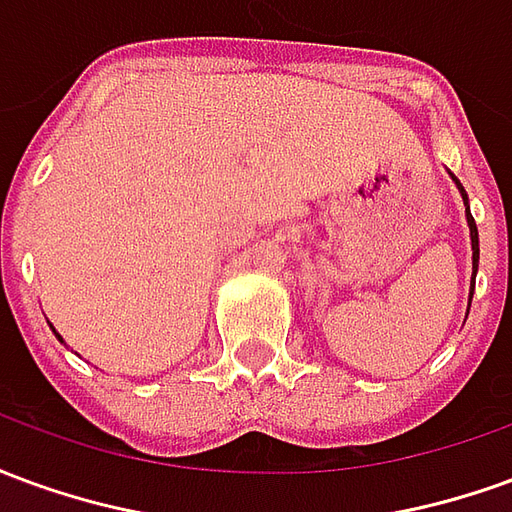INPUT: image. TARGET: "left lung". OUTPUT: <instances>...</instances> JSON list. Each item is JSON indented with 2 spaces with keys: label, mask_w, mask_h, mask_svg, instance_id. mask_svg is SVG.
Masks as SVG:
<instances>
[{
  "label": "left lung",
  "mask_w": 512,
  "mask_h": 512,
  "mask_svg": "<svg viewBox=\"0 0 512 512\" xmlns=\"http://www.w3.org/2000/svg\"><path fill=\"white\" fill-rule=\"evenodd\" d=\"M450 178L455 180V186L461 191L463 205H466V224H469V241H472V290H469V307H472V296H474V277H477V263H480V238H477V224L472 219V211H469V197H466V191H463L461 180L455 178L450 172Z\"/></svg>",
  "instance_id": "obj_1"
}]
</instances>
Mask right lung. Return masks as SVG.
Returning a JSON list of instances; mask_svg holds the SVG:
<instances>
[{"label":"right lung","instance_id":"add662e5","mask_svg":"<svg viewBox=\"0 0 512 512\" xmlns=\"http://www.w3.org/2000/svg\"><path fill=\"white\" fill-rule=\"evenodd\" d=\"M49 326H51V323H49ZM51 332L57 334V340H60V343H65V340H62V337H60V332H57V329H54V326H51Z\"/></svg>","mask_w":512,"mask_h":512}]
</instances>
